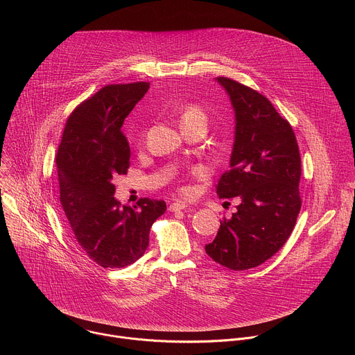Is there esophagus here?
<instances>
[{"label": "esophagus", "mask_w": 355, "mask_h": 355, "mask_svg": "<svg viewBox=\"0 0 355 355\" xmlns=\"http://www.w3.org/2000/svg\"><path fill=\"white\" fill-rule=\"evenodd\" d=\"M168 209H170V212H178V211H182V209H188V205L182 200H175L168 207Z\"/></svg>", "instance_id": "34e87169"}]
</instances>
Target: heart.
I'll return each mask as SVG.
<instances>
[{
  "label": "heart",
  "instance_id": "1",
  "mask_svg": "<svg viewBox=\"0 0 355 355\" xmlns=\"http://www.w3.org/2000/svg\"><path fill=\"white\" fill-rule=\"evenodd\" d=\"M180 121H181V126H185V125H189V123H193V122H207L208 116H207L205 110L202 108L200 105L187 104V105H184V108L181 111ZM195 173L202 174V170L198 168V170H195ZM180 192L184 193V195H189L191 188L188 185H182V187H180Z\"/></svg>",
  "mask_w": 355,
  "mask_h": 355
}]
</instances>
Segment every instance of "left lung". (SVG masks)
<instances>
[{"label": "left lung", "mask_w": 355, "mask_h": 355, "mask_svg": "<svg viewBox=\"0 0 355 355\" xmlns=\"http://www.w3.org/2000/svg\"><path fill=\"white\" fill-rule=\"evenodd\" d=\"M236 112L230 168L220 177L219 198L240 196L230 219L220 222L207 254L234 271L254 268L289 239L300 211V155L291 123L270 99L236 80L218 77Z\"/></svg>", "instance_id": "left-lung-1"}]
</instances>
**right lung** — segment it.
Returning <instances> with one entry per match:
<instances>
[{
	"mask_svg": "<svg viewBox=\"0 0 355 355\" xmlns=\"http://www.w3.org/2000/svg\"><path fill=\"white\" fill-rule=\"evenodd\" d=\"M150 83L111 84L71 112L56 155L60 204L78 247L98 266L122 268L148 247L150 227L167 207L140 198L132 207L114 198V180L128 174L130 148L122 133L126 116Z\"/></svg>",
	"mask_w": 355,
	"mask_h": 355,
	"instance_id": "1",
	"label": "right lung"
}]
</instances>
